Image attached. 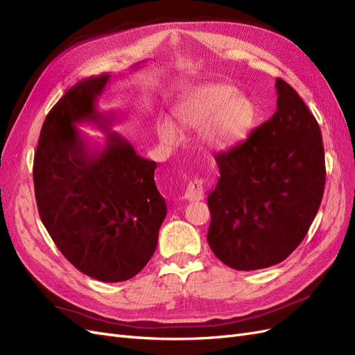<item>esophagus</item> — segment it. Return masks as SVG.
I'll return each mask as SVG.
<instances>
[{
    "instance_id": "1",
    "label": "esophagus",
    "mask_w": 355,
    "mask_h": 355,
    "mask_svg": "<svg viewBox=\"0 0 355 355\" xmlns=\"http://www.w3.org/2000/svg\"><path fill=\"white\" fill-rule=\"evenodd\" d=\"M204 194H206V182L202 179H194L187 187L184 198L189 201H200L204 198Z\"/></svg>"
}]
</instances>
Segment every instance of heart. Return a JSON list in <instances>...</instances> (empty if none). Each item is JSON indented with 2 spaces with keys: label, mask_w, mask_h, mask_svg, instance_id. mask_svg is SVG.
<instances>
[{
  "label": "heart",
  "mask_w": 355,
  "mask_h": 355,
  "mask_svg": "<svg viewBox=\"0 0 355 355\" xmlns=\"http://www.w3.org/2000/svg\"><path fill=\"white\" fill-rule=\"evenodd\" d=\"M173 115L180 127L202 132V141L216 151H230L252 135L259 112L254 102L227 83L204 84L189 90L175 106ZM159 141L175 146L180 132L168 118L157 121Z\"/></svg>",
  "instance_id": "b5f03b06"
}]
</instances>
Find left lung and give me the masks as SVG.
Masks as SVG:
<instances>
[{
  "instance_id": "1",
  "label": "left lung",
  "mask_w": 355,
  "mask_h": 355,
  "mask_svg": "<svg viewBox=\"0 0 355 355\" xmlns=\"http://www.w3.org/2000/svg\"><path fill=\"white\" fill-rule=\"evenodd\" d=\"M277 111L247 141L216 157L207 241L225 265L254 271L283 262L302 243L326 184L318 123L296 90L277 78Z\"/></svg>"
}]
</instances>
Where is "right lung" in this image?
I'll return each mask as SVG.
<instances>
[{
  "label": "right lung",
  "mask_w": 355,
  "mask_h": 355,
  "mask_svg": "<svg viewBox=\"0 0 355 355\" xmlns=\"http://www.w3.org/2000/svg\"><path fill=\"white\" fill-rule=\"evenodd\" d=\"M110 83L106 73L83 80L53 106L41 128L34 187L40 218L62 254L83 274L116 283L153 257L167 206L155 161L110 132L114 118L96 110ZM81 122L107 132L103 147L85 141Z\"/></svg>",
  "instance_id": "obj_1"
}]
</instances>
